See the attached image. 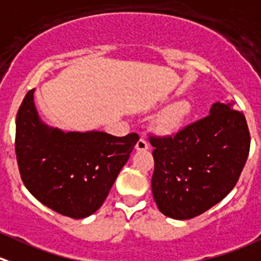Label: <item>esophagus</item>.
<instances>
[{"label": "esophagus", "instance_id": "obj_1", "mask_svg": "<svg viewBox=\"0 0 261 261\" xmlns=\"http://www.w3.org/2000/svg\"><path fill=\"white\" fill-rule=\"evenodd\" d=\"M135 148H136V150H139V151H145V150H148V148H149L148 141H146L144 138H140V139H139L138 143H136Z\"/></svg>", "mask_w": 261, "mask_h": 261}]
</instances>
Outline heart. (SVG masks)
<instances>
[{
    "label": "heart",
    "mask_w": 261,
    "mask_h": 261,
    "mask_svg": "<svg viewBox=\"0 0 261 261\" xmlns=\"http://www.w3.org/2000/svg\"><path fill=\"white\" fill-rule=\"evenodd\" d=\"M192 115V105L186 99L177 100L164 107L154 120V127L161 135H174L182 130Z\"/></svg>",
    "instance_id": "obj_1"
}]
</instances>
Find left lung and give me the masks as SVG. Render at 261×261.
I'll list each match as a JSON object with an SVG mask.
<instances>
[{
    "instance_id": "left-lung-1",
    "label": "left lung",
    "mask_w": 261,
    "mask_h": 261,
    "mask_svg": "<svg viewBox=\"0 0 261 261\" xmlns=\"http://www.w3.org/2000/svg\"><path fill=\"white\" fill-rule=\"evenodd\" d=\"M151 191L169 218H194L231 192L247 161L250 134L233 102H216L209 115L169 138H151Z\"/></svg>"
}]
</instances>
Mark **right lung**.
I'll list each match as a JSON object with an SVG mask.
<instances>
[{"mask_svg": "<svg viewBox=\"0 0 261 261\" xmlns=\"http://www.w3.org/2000/svg\"><path fill=\"white\" fill-rule=\"evenodd\" d=\"M138 140V134L117 138L47 125L35 107L34 89L17 112L15 151L25 187L43 205L74 219L100 208Z\"/></svg>", "mask_w": 261, "mask_h": 261, "instance_id": "add662e5", "label": "right lung"}]
</instances>
